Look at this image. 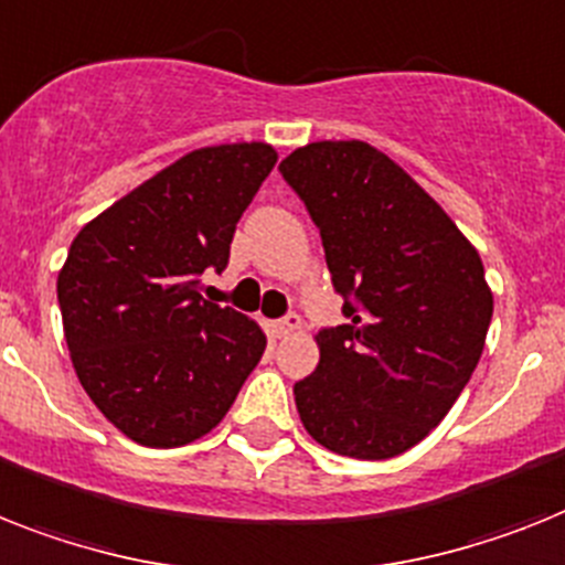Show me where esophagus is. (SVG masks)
Here are the masks:
<instances>
[{"label": "esophagus", "mask_w": 565, "mask_h": 565, "mask_svg": "<svg viewBox=\"0 0 565 565\" xmlns=\"http://www.w3.org/2000/svg\"><path fill=\"white\" fill-rule=\"evenodd\" d=\"M296 330H301V319H298V316H287V319L281 321H273V333L278 335V339H287V335H292Z\"/></svg>", "instance_id": "34e87169"}]
</instances>
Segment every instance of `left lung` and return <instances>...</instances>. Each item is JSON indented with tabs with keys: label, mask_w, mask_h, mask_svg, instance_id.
Masks as SVG:
<instances>
[{
	"label": "left lung",
	"mask_w": 565,
	"mask_h": 565,
	"mask_svg": "<svg viewBox=\"0 0 565 565\" xmlns=\"http://www.w3.org/2000/svg\"><path fill=\"white\" fill-rule=\"evenodd\" d=\"M278 169L319 226L348 316L316 335L319 367L292 387L298 416L341 457H399L445 419L480 362L494 312L480 253L371 143H307Z\"/></svg>",
	"instance_id": "1"
}]
</instances>
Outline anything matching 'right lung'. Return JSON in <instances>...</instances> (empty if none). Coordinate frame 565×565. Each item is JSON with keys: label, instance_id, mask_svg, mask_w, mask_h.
<instances>
[{"label": "right lung", "instance_id": "add662e5", "mask_svg": "<svg viewBox=\"0 0 565 565\" xmlns=\"http://www.w3.org/2000/svg\"><path fill=\"white\" fill-rule=\"evenodd\" d=\"M269 143L194 149L79 230L56 278L79 385L146 448L210 434L260 362L253 319L201 296L273 172Z\"/></svg>", "mask_w": 565, "mask_h": 565}]
</instances>
